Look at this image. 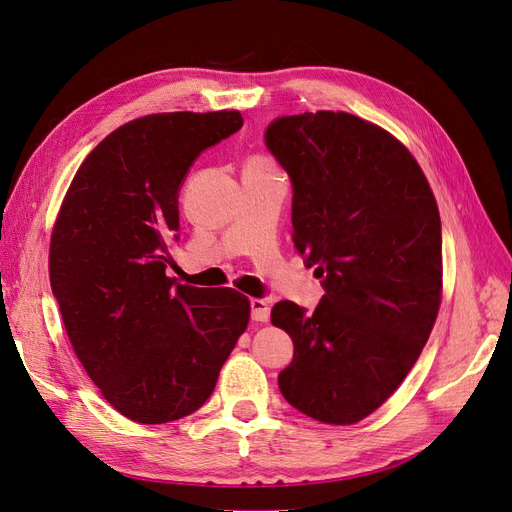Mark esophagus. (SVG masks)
<instances>
[{"instance_id": "obj_1", "label": "esophagus", "mask_w": 512, "mask_h": 512, "mask_svg": "<svg viewBox=\"0 0 512 512\" xmlns=\"http://www.w3.org/2000/svg\"><path fill=\"white\" fill-rule=\"evenodd\" d=\"M250 309H252V319H254V321H260V323L269 321V317H271V306H269L267 300L252 298V300H250Z\"/></svg>"}]
</instances>
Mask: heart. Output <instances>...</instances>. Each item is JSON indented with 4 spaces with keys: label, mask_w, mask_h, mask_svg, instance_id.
<instances>
[{
    "label": "heart",
    "mask_w": 512,
    "mask_h": 512,
    "mask_svg": "<svg viewBox=\"0 0 512 512\" xmlns=\"http://www.w3.org/2000/svg\"><path fill=\"white\" fill-rule=\"evenodd\" d=\"M250 163H256V166H262V168H273L264 157H254V159H250Z\"/></svg>",
    "instance_id": "1"
}]
</instances>
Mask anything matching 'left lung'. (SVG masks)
I'll return each mask as SVG.
<instances>
[{
	"label": "left lung",
	"instance_id": "1",
	"mask_svg": "<svg viewBox=\"0 0 512 512\" xmlns=\"http://www.w3.org/2000/svg\"><path fill=\"white\" fill-rule=\"evenodd\" d=\"M264 145L292 182V241L325 294L313 315L281 300L294 342L279 391L325 424L370 416L410 374L441 302V218L401 142L349 113L273 119Z\"/></svg>",
	"mask_w": 512,
	"mask_h": 512
}]
</instances>
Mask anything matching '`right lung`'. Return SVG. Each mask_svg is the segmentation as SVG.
<instances>
[{"instance_id": "add662e5", "label": "right lung", "mask_w": 512, "mask_h": 512, "mask_svg": "<svg viewBox=\"0 0 512 512\" xmlns=\"http://www.w3.org/2000/svg\"><path fill=\"white\" fill-rule=\"evenodd\" d=\"M239 111L157 113L111 132L77 170L50 243V285L73 351L119 414L185 418L208 401L250 321L243 294L166 275L178 193Z\"/></svg>"}]
</instances>
